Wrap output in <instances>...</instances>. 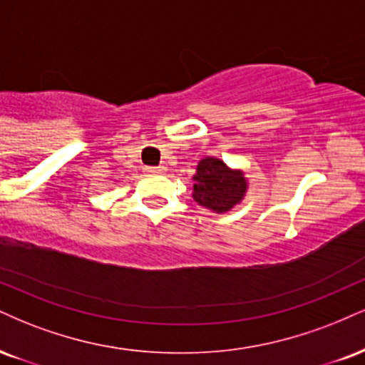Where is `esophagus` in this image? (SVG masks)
Returning <instances> with one entry per match:
<instances>
[{"label": "esophagus", "mask_w": 365, "mask_h": 365, "mask_svg": "<svg viewBox=\"0 0 365 365\" xmlns=\"http://www.w3.org/2000/svg\"><path fill=\"white\" fill-rule=\"evenodd\" d=\"M165 171V166H146V168H144V173L148 175H163Z\"/></svg>", "instance_id": "obj_1"}]
</instances>
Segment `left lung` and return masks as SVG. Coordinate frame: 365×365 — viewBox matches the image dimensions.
Here are the masks:
<instances>
[{
  "label": "left lung",
  "mask_w": 365,
  "mask_h": 365,
  "mask_svg": "<svg viewBox=\"0 0 365 365\" xmlns=\"http://www.w3.org/2000/svg\"><path fill=\"white\" fill-rule=\"evenodd\" d=\"M194 200L204 207L226 212L240 204L247 192V180L217 158H204L194 175Z\"/></svg>",
  "instance_id": "left-lung-1"
}]
</instances>
